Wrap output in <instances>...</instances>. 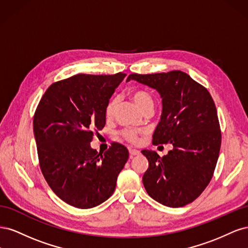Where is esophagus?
<instances>
[{
  "mask_svg": "<svg viewBox=\"0 0 248 248\" xmlns=\"http://www.w3.org/2000/svg\"><path fill=\"white\" fill-rule=\"evenodd\" d=\"M140 153V152L139 151V150H137V149H129V154H130L131 157L137 156V155H139Z\"/></svg>",
  "mask_w": 248,
  "mask_h": 248,
  "instance_id": "34e87169",
  "label": "esophagus"
}]
</instances>
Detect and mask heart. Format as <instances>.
Returning a JSON list of instances; mask_svg holds the SVG:
<instances>
[{
  "mask_svg": "<svg viewBox=\"0 0 248 248\" xmlns=\"http://www.w3.org/2000/svg\"><path fill=\"white\" fill-rule=\"evenodd\" d=\"M131 96H132V99L134 100V102L138 104V107L141 110L145 109L148 107L153 106L152 96L150 95V93L147 92L146 90H142V89L134 90V91L131 93ZM117 104H118V99L116 98V97H111L106 107V116L108 118H111L115 115ZM121 136L124 140L131 142V144H137V142H139V140H140L139 133L130 128L123 129L121 131Z\"/></svg>",
  "mask_w": 248,
  "mask_h": 248,
  "instance_id": "heart-1",
  "label": "heart"
}]
</instances>
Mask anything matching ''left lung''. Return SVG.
<instances>
[{
	"instance_id": "8db88e82",
	"label": "left lung",
	"mask_w": 248,
	"mask_h": 248,
	"mask_svg": "<svg viewBox=\"0 0 248 248\" xmlns=\"http://www.w3.org/2000/svg\"><path fill=\"white\" fill-rule=\"evenodd\" d=\"M134 79L162 97V115L152 144L171 142L174 149L160 157L142 150L149 168L142 176L148 194L160 204L178 208L198 199L211 181L218 160L221 131L217 110L208 90L180 70L132 73Z\"/></svg>"
}]
</instances>
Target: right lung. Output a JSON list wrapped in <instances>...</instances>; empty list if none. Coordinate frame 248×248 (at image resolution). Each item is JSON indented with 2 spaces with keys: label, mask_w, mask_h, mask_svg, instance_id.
Returning <instances> with one entry per match:
<instances>
[{
  "label": "right lung",
  "mask_w": 248,
  "mask_h": 248,
  "mask_svg": "<svg viewBox=\"0 0 248 248\" xmlns=\"http://www.w3.org/2000/svg\"><path fill=\"white\" fill-rule=\"evenodd\" d=\"M126 74H77L51 84L33 118L39 166L57 196L76 208L106 202L128 159V150L111 142L103 154L91 148L106 125V107Z\"/></svg>",
  "instance_id": "obj_1"
}]
</instances>
